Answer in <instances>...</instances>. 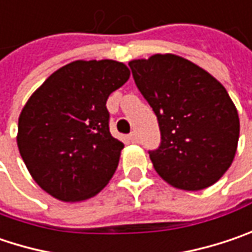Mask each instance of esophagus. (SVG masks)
Returning <instances> with one entry per match:
<instances>
[{
    "mask_svg": "<svg viewBox=\"0 0 252 252\" xmlns=\"http://www.w3.org/2000/svg\"><path fill=\"white\" fill-rule=\"evenodd\" d=\"M128 138H129L131 142H138V134H137V131L129 132V134H128Z\"/></svg>",
    "mask_w": 252,
    "mask_h": 252,
    "instance_id": "obj_1",
    "label": "esophagus"
}]
</instances>
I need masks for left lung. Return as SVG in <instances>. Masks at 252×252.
Here are the masks:
<instances>
[{
	"mask_svg": "<svg viewBox=\"0 0 252 252\" xmlns=\"http://www.w3.org/2000/svg\"><path fill=\"white\" fill-rule=\"evenodd\" d=\"M128 65L158 120L161 142L148 151L157 172L187 191L218 181L234 159L240 137L238 112L227 90L202 68L172 54Z\"/></svg>",
	"mask_w": 252,
	"mask_h": 252,
	"instance_id": "1",
	"label": "left lung"
}]
</instances>
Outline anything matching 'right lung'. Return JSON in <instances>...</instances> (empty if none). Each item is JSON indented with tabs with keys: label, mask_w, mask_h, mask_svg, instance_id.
Wrapping results in <instances>:
<instances>
[{
	"label": "right lung",
	"mask_w": 252,
	"mask_h": 252,
	"mask_svg": "<svg viewBox=\"0 0 252 252\" xmlns=\"http://www.w3.org/2000/svg\"><path fill=\"white\" fill-rule=\"evenodd\" d=\"M128 78L123 63L74 61L25 104L18 150L35 183L52 197L87 200L111 180L124 144L110 132L107 99Z\"/></svg>",
	"instance_id": "right-lung-1"
}]
</instances>
